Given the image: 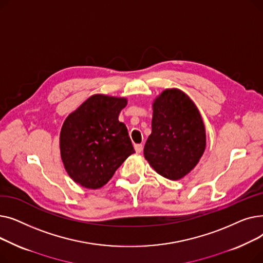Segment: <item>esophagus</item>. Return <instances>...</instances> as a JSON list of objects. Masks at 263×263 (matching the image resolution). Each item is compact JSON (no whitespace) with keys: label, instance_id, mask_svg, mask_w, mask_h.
<instances>
[{"label":"esophagus","instance_id":"1","mask_svg":"<svg viewBox=\"0 0 263 263\" xmlns=\"http://www.w3.org/2000/svg\"><path fill=\"white\" fill-rule=\"evenodd\" d=\"M143 148H144L143 144H135L134 145V149L136 151V154H141L142 151H143Z\"/></svg>","mask_w":263,"mask_h":263}]
</instances>
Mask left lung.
Here are the masks:
<instances>
[{
	"mask_svg": "<svg viewBox=\"0 0 263 263\" xmlns=\"http://www.w3.org/2000/svg\"><path fill=\"white\" fill-rule=\"evenodd\" d=\"M151 134L144 157L159 175L180 180L198 164L205 149V128L190 97L178 88L163 90L153 103Z\"/></svg>",
	"mask_w": 263,
	"mask_h": 263,
	"instance_id": "1",
	"label": "left lung"
}]
</instances>
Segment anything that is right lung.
I'll return each instance as SVG.
<instances>
[{"instance_id": "add662e5", "label": "right lung", "mask_w": 263, "mask_h": 263, "mask_svg": "<svg viewBox=\"0 0 263 263\" xmlns=\"http://www.w3.org/2000/svg\"><path fill=\"white\" fill-rule=\"evenodd\" d=\"M127 103L124 97L96 93L65 119L61 158L76 183L90 190L102 187L135 153L126 124L118 120Z\"/></svg>"}]
</instances>
